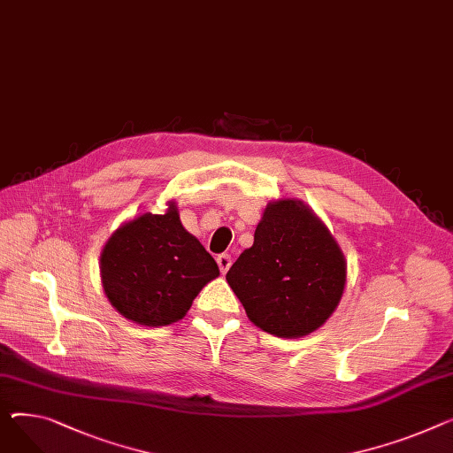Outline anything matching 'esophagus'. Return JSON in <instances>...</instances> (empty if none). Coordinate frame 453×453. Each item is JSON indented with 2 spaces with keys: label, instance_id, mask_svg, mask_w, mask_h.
Here are the masks:
<instances>
[{
  "label": "esophagus",
  "instance_id": "esophagus-1",
  "mask_svg": "<svg viewBox=\"0 0 453 453\" xmlns=\"http://www.w3.org/2000/svg\"><path fill=\"white\" fill-rule=\"evenodd\" d=\"M231 262H233V260H231V257H229L227 253H222V255L217 257V264H219L222 273H227V269L231 267Z\"/></svg>",
  "mask_w": 453,
  "mask_h": 453
}]
</instances>
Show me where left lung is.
<instances>
[{
  "label": "left lung",
  "instance_id": "obj_1",
  "mask_svg": "<svg viewBox=\"0 0 453 453\" xmlns=\"http://www.w3.org/2000/svg\"><path fill=\"white\" fill-rule=\"evenodd\" d=\"M226 280L260 329L304 337L335 311L346 262L311 209L288 198L265 207L253 246L240 253Z\"/></svg>",
  "mask_w": 453,
  "mask_h": 453
}]
</instances>
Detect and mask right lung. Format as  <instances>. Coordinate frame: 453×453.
<instances>
[{
  "mask_svg": "<svg viewBox=\"0 0 453 453\" xmlns=\"http://www.w3.org/2000/svg\"><path fill=\"white\" fill-rule=\"evenodd\" d=\"M109 303L142 326L182 319L198 291L220 275L215 258L180 222L174 203L143 213L112 233L100 258Z\"/></svg>",
  "mask_w": 453,
  "mask_h": 453,
  "instance_id": "1",
  "label": "right lung"
}]
</instances>
